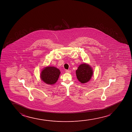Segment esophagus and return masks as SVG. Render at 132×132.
Here are the masks:
<instances>
[{
  "label": "esophagus",
  "mask_w": 132,
  "mask_h": 132,
  "mask_svg": "<svg viewBox=\"0 0 132 132\" xmlns=\"http://www.w3.org/2000/svg\"><path fill=\"white\" fill-rule=\"evenodd\" d=\"M65 72L67 73H70L71 72V70H66Z\"/></svg>",
  "instance_id": "obj_1"
}]
</instances>
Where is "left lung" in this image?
<instances>
[{"mask_svg": "<svg viewBox=\"0 0 132 132\" xmlns=\"http://www.w3.org/2000/svg\"><path fill=\"white\" fill-rule=\"evenodd\" d=\"M78 79L81 83H85L88 81L92 78L93 71L92 68L88 64H81L76 71Z\"/></svg>", "mask_w": 132, "mask_h": 132, "instance_id": "obj_1", "label": "left lung"}]
</instances>
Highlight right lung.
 Segmentation results:
<instances>
[{
	"instance_id": "add662e5",
	"label": "right lung",
	"mask_w": 132,
	"mask_h": 132,
	"mask_svg": "<svg viewBox=\"0 0 132 132\" xmlns=\"http://www.w3.org/2000/svg\"><path fill=\"white\" fill-rule=\"evenodd\" d=\"M60 73V70L55 67H47L42 71L40 77L45 83L52 85L58 80Z\"/></svg>"
}]
</instances>
